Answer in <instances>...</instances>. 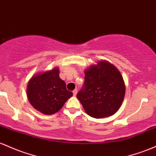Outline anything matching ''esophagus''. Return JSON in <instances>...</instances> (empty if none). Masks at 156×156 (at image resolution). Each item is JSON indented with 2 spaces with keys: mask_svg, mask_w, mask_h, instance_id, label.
<instances>
[{
  "mask_svg": "<svg viewBox=\"0 0 156 156\" xmlns=\"http://www.w3.org/2000/svg\"><path fill=\"white\" fill-rule=\"evenodd\" d=\"M76 94H77V89H74V90H73V96H76Z\"/></svg>",
  "mask_w": 156,
  "mask_h": 156,
  "instance_id": "obj_1",
  "label": "esophagus"
}]
</instances>
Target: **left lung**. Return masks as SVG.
Masks as SVG:
<instances>
[{
	"instance_id": "left-lung-1",
	"label": "left lung",
	"mask_w": 156,
	"mask_h": 156,
	"mask_svg": "<svg viewBox=\"0 0 156 156\" xmlns=\"http://www.w3.org/2000/svg\"><path fill=\"white\" fill-rule=\"evenodd\" d=\"M125 94V83L118 69L100 61L85 71V82L76 97L89 116L100 119L114 114Z\"/></svg>"
}]
</instances>
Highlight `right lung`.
<instances>
[{"label":"right lung","mask_w":156,"mask_h":156,"mask_svg":"<svg viewBox=\"0 0 156 156\" xmlns=\"http://www.w3.org/2000/svg\"><path fill=\"white\" fill-rule=\"evenodd\" d=\"M28 99L36 110L51 115L62 108L66 101L73 96L67 90L66 83L59 76V69L34 76L27 87Z\"/></svg>","instance_id":"add662e5"}]
</instances>
